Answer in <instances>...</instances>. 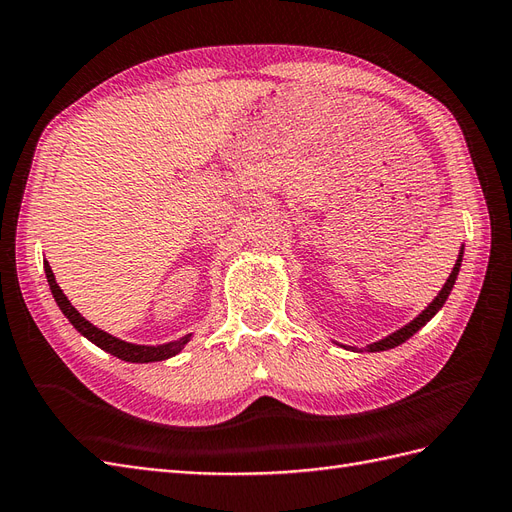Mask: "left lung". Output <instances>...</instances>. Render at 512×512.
Returning a JSON list of instances; mask_svg holds the SVG:
<instances>
[{"instance_id":"obj_1","label":"left lung","mask_w":512,"mask_h":512,"mask_svg":"<svg viewBox=\"0 0 512 512\" xmlns=\"http://www.w3.org/2000/svg\"><path fill=\"white\" fill-rule=\"evenodd\" d=\"M461 259H463V251H461V255H458V259H456V264H454V270H452V274L448 277V281H445V285H443V290L439 292V296L432 300V303L419 313V316L411 322V324H406L404 329H400V331H396L393 335H389V337H385V339H381V342H376V344H372V346H368V350L370 352H378V350H389V348H396V346H400V344H404L406 339H409L413 333H417L419 329H422V326L435 316V313L443 307V303L445 300H448V296H450V292H452V287H454V281H456V274H458V268H461Z\"/></svg>"}]
</instances>
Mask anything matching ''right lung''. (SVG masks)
Segmentation results:
<instances>
[{
	"instance_id": "obj_1",
	"label": "right lung",
	"mask_w": 512,
	"mask_h": 512,
	"mask_svg": "<svg viewBox=\"0 0 512 512\" xmlns=\"http://www.w3.org/2000/svg\"><path fill=\"white\" fill-rule=\"evenodd\" d=\"M45 274H47V281H49V287H51V294H54L58 307L62 309L64 316L69 318V322L75 326L77 331H80L84 337H88L90 342L97 344L101 350L110 352V355L119 357L123 361H131V363H149V361H164L168 357H175L177 352L186 346V342L190 339V335L177 339V342H170V344H164V346H136V344H127V342H121V339H116L108 333H103L101 329H97V326L90 324L88 320H84L80 313L75 311V307L69 303V298L62 294V290L56 283V277L54 272H51L49 264L45 261Z\"/></svg>"
}]
</instances>
